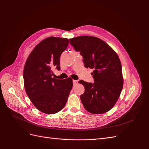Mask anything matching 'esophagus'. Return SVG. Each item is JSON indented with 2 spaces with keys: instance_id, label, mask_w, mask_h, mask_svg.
Returning a JSON list of instances; mask_svg holds the SVG:
<instances>
[{
  "instance_id": "1",
  "label": "esophagus",
  "mask_w": 149,
  "mask_h": 149,
  "mask_svg": "<svg viewBox=\"0 0 149 149\" xmlns=\"http://www.w3.org/2000/svg\"><path fill=\"white\" fill-rule=\"evenodd\" d=\"M73 83H74V84H77L78 83V81L74 80H73Z\"/></svg>"
}]
</instances>
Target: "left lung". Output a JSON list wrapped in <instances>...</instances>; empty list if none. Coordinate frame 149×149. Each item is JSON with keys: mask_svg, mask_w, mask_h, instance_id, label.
Wrapping results in <instances>:
<instances>
[{"mask_svg": "<svg viewBox=\"0 0 149 149\" xmlns=\"http://www.w3.org/2000/svg\"><path fill=\"white\" fill-rule=\"evenodd\" d=\"M75 51L80 52L84 66L94 69V83L80 80L85 91L80 96L86 110L93 114L110 111L118 100L123 87L120 60L115 51L101 39L79 36L69 39Z\"/></svg>", "mask_w": 149, "mask_h": 149, "instance_id": "8db88e82", "label": "left lung"}]
</instances>
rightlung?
I'll use <instances>...</instances> for the list:
<instances>
[{
  "label": "right lung",
  "mask_w": 149,
  "mask_h": 149,
  "mask_svg": "<svg viewBox=\"0 0 149 149\" xmlns=\"http://www.w3.org/2000/svg\"><path fill=\"white\" fill-rule=\"evenodd\" d=\"M69 39L49 37L35 46L29 55L23 69V81L26 94L40 112L54 114L66 103L73 83L52 77V70H60V57L68 46Z\"/></svg>",
  "instance_id": "1"
}]
</instances>
